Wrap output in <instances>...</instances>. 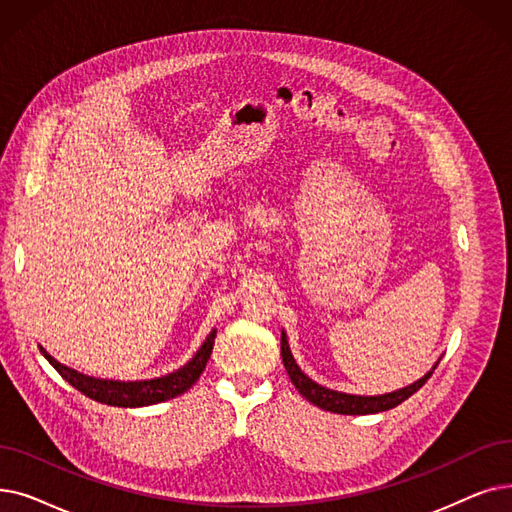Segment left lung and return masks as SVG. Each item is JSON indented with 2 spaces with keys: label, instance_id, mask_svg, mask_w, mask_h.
I'll list each match as a JSON object with an SVG mask.
<instances>
[{
  "label": "left lung",
  "instance_id": "8db88e82",
  "mask_svg": "<svg viewBox=\"0 0 512 512\" xmlns=\"http://www.w3.org/2000/svg\"><path fill=\"white\" fill-rule=\"evenodd\" d=\"M280 353H282V362H284V368H286L288 376H291L293 385L307 399V402H311V404L322 408V410H328V412L351 414V416L385 412V410H391V408L399 406L402 402H406L410 395H414L422 385L429 381V376L433 374V370L439 364V360H437L435 366L425 376H422V379H418L412 385H406L402 389H395L391 393H383V395H353V393H343V391L328 389L324 385H318L314 379H309V376L295 362L293 353H291V347H288V339H286V332L284 330H282V337H280Z\"/></svg>",
  "mask_w": 512,
  "mask_h": 512
}]
</instances>
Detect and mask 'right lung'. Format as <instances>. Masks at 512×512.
<instances>
[{
  "label": "right lung",
  "instance_id": "right-lung-1",
  "mask_svg": "<svg viewBox=\"0 0 512 512\" xmlns=\"http://www.w3.org/2000/svg\"><path fill=\"white\" fill-rule=\"evenodd\" d=\"M215 335H217V330L209 332L205 343L198 347V351L192 355V360L188 364H184L182 368H177L165 376H157V379H148V381L94 379V376H87L69 366H62L41 345H39V351L43 353V358H46L56 368V372L66 383L73 385L85 397L94 399V402H100L106 406H117V408H142V406L167 402V399H173L177 395L186 393L198 381V376L203 374V370L211 358Z\"/></svg>",
  "mask_w": 512,
  "mask_h": 512
}]
</instances>
